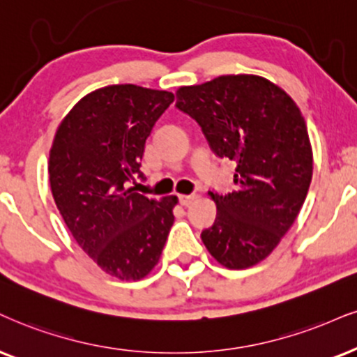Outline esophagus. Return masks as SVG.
<instances>
[{
    "instance_id": "1",
    "label": "esophagus",
    "mask_w": 357,
    "mask_h": 357,
    "mask_svg": "<svg viewBox=\"0 0 357 357\" xmlns=\"http://www.w3.org/2000/svg\"><path fill=\"white\" fill-rule=\"evenodd\" d=\"M195 199H197V195H180V197H178L180 205H182V206L192 205L193 202H195Z\"/></svg>"
}]
</instances>
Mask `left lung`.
<instances>
[{"label":"left lung","mask_w":357,"mask_h":357,"mask_svg":"<svg viewBox=\"0 0 357 357\" xmlns=\"http://www.w3.org/2000/svg\"><path fill=\"white\" fill-rule=\"evenodd\" d=\"M175 94L212 151L236 162V190L208 193L217 218L202 241L228 270L258 265L291 228L310 190L313 147L305 117L289 94L255 74L218 76Z\"/></svg>","instance_id":"8db88e82"}]
</instances>
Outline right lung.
<instances>
[{
	"label": "right lung",
	"mask_w": 357,
	"mask_h": 357,
	"mask_svg": "<svg viewBox=\"0 0 357 357\" xmlns=\"http://www.w3.org/2000/svg\"><path fill=\"white\" fill-rule=\"evenodd\" d=\"M174 99L169 91L105 86L57 126L47 162L52 197L77 245L112 278L151 275L174 223L177 197L157 200L135 187L145 140Z\"/></svg>",
	"instance_id": "1"
}]
</instances>
